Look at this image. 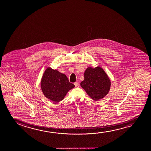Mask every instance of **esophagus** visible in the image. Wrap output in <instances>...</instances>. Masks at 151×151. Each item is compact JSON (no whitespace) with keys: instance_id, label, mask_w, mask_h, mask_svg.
I'll list each match as a JSON object with an SVG mask.
<instances>
[{"instance_id":"34e87169","label":"esophagus","mask_w":151,"mask_h":151,"mask_svg":"<svg viewBox=\"0 0 151 151\" xmlns=\"http://www.w3.org/2000/svg\"><path fill=\"white\" fill-rule=\"evenodd\" d=\"M74 85L75 86V87H78V86L79 85L78 83H77V82H75L74 83Z\"/></svg>"}]
</instances>
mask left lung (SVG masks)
<instances>
[{
	"instance_id": "left-lung-1",
	"label": "left lung",
	"mask_w": 151,
	"mask_h": 151,
	"mask_svg": "<svg viewBox=\"0 0 151 151\" xmlns=\"http://www.w3.org/2000/svg\"><path fill=\"white\" fill-rule=\"evenodd\" d=\"M85 79L81 86L91 99L97 101L103 99L109 91L111 83L107 75L100 67L87 68Z\"/></svg>"
}]
</instances>
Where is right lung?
Wrapping results in <instances>:
<instances>
[{"label": "right lung", "mask_w": 151, "mask_h": 151, "mask_svg": "<svg viewBox=\"0 0 151 151\" xmlns=\"http://www.w3.org/2000/svg\"><path fill=\"white\" fill-rule=\"evenodd\" d=\"M41 84L44 95L55 102L63 100L68 91L75 87L65 75L50 68L44 73Z\"/></svg>", "instance_id": "right-lung-1"}]
</instances>
